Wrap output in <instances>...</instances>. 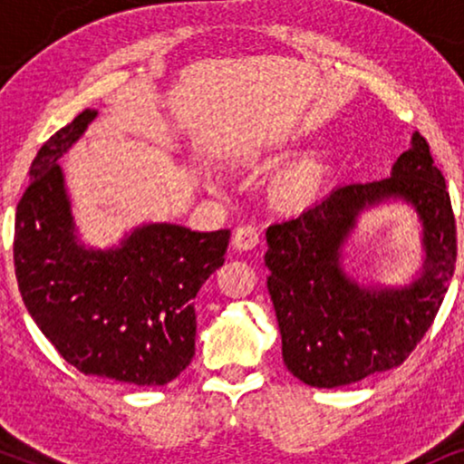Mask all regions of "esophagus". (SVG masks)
Masks as SVG:
<instances>
[{
	"label": "esophagus",
	"mask_w": 464,
	"mask_h": 464,
	"mask_svg": "<svg viewBox=\"0 0 464 464\" xmlns=\"http://www.w3.org/2000/svg\"><path fill=\"white\" fill-rule=\"evenodd\" d=\"M259 243V227L256 224L238 226L232 237V245L240 251H249Z\"/></svg>",
	"instance_id": "esophagus-1"
}]
</instances>
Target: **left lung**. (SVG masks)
Wrapping results in <instances>:
<instances>
[{
    "mask_svg": "<svg viewBox=\"0 0 464 464\" xmlns=\"http://www.w3.org/2000/svg\"><path fill=\"white\" fill-rule=\"evenodd\" d=\"M401 198L423 221V275L401 290L361 288L339 246L367 206ZM268 291L283 361L304 384L335 389L401 365L433 325L456 264V221L446 179L420 132L391 177L335 188L325 200L266 230Z\"/></svg>",
    "mask_w": 464,
    "mask_h": 464,
    "instance_id": "obj_1",
    "label": "left lung"
}]
</instances>
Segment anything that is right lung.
Returning <instances> with one entry per match:
<instances>
[{"label": "right lung", "mask_w": 464, "mask_h": 464, "mask_svg": "<svg viewBox=\"0 0 464 464\" xmlns=\"http://www.w3.org/2000/svg\"><path fill=\"white\" fill-rule=\"evenodd\" d=\"M97 111L84 110L37 151L16 207L14 268L31 319L86 376L162 386L194 357V297L224 264L230 230L135 227L120 246L78 243L56 160Z\"/></svg>", "instance_id": "add662e5"}]
</instances>
